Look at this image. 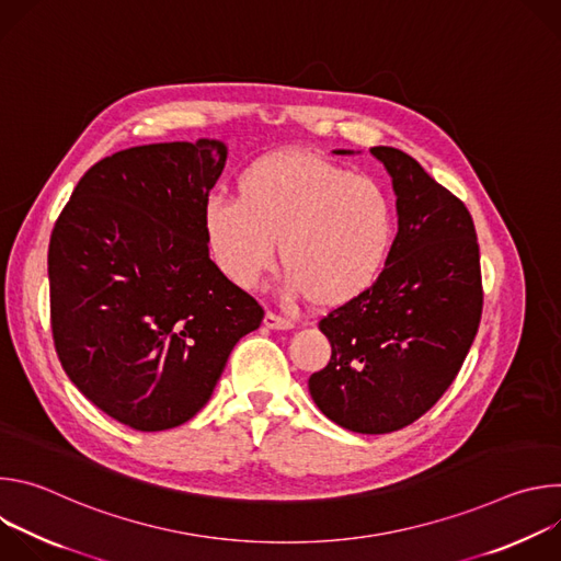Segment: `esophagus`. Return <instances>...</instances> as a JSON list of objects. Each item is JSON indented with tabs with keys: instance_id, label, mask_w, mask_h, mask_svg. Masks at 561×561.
I'll use <instances>...</instances> for the list:
<instances>
[{
	"instance_id": "1",
	"label": "esophagus",
	"mask_w": 561,
	"mask_h": 561,
	"mask_svg": "<svg viewBox=\"0 0 561 561\" xmlns=\"http://www.w3.org/2000/svg\"><path fill=\"white\" fill-rule=\"evenodd\" d=\"M264 327L271 329V331H290V329H295V322H293V319L279 317V314H275V312H266Z\"/></svg>"
}]
</instances>
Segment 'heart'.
Listing matches in <instances>:
<instances>
[{"mask_svg": "<svg viewBox=\"0 0 561 561\" xmlns=\"http://www.w3.org/2000/svg\"><path fill=\"white\" fill-rule=\"evenodd\" d=\"M204 230L221 273L255 288L279 244L290 297L337 308L381 275L394 242V208L386 188L314 152L275 150L237 178L234 199H210Z\"/></svg>", "mask_w": 561, "mask_h": 561, "instance_id": "heart-1", "label": "heart"}]
</instances>
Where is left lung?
Returning a JSON list of instances; mask_svg holds the SVG:
<instances>
[{
  "label": "left lung",
  "mask_w": 561,
  "mask_h": 561,
  "mask_svg": "<svg viewBox=\"0 0 561 561\" xmlns=\"http://www.w3.org/2000/svg\"><path fill=\"white\" fill-rule=\"evenodd\" d=\"M370 154L392 180L397 234L377 282L319 322L333 353L308 390L342 428L383 435L420 420L453 383L477 335L484 293L463 202L411 154L390 146Z\"/></svg>",
  "instance_id": "1"
}]
</instances>
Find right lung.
Here are the masks:
<instances>
[{
	"label": "right lung",
	"instance_id": "1",
	"mask_svg": "<svg viewBox=\"0 0 561 561\" xmlns=\"http://www.w3.org/2000/svg\"><path fill=\"white\" fill-rule=\"evenodd\" d=\"M219 139L119 150L79 180L48 247L57 357L113 420L169 431L210 399L264 310L208 257L204 208Z\"/></svg>",
	"mask_w": 561,
	"mask_h": 561
}]
</instances>
